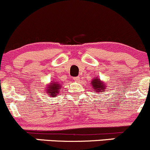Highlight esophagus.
<instances>
[{
    "instance_id": "34e87169",
    "label": "esophagus",
    "mask_w": 150,
    "mask_h": 150,
    "mask_svg": "<svg viewBox=\"0 0 150 150\" xmlns=\"http://www.w3.org/2000/svg\"><path fill=\"white\" fill-rule=\"evenodd\" d=\"M74 80L75 81H79L80 80V78L79 76H76V77H74Z\"/></svg>"
}]
</instances>
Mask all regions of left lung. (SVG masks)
I'll use <instances>...</instances> for the list:
<instances>
[{
  "instance_id": "obj_1",
  "label": "left lung",
  "mask_w": 150,
  "mask_h": 150,
  "mask_svg": "<svg viewBox=\"0 0 150 150\" xmlns=\"http://www.w3.org/2000/svg\"><path fill=\"white\" fill-rule=\"evenodd\" d=\"M92 88L94 89L96 92H100V93H103L106 91V84H103V81H100L98 78L96 79L93 80L91 81Z\"/></svg>"
}]
</instances>
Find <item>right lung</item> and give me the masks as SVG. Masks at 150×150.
Masks as SVG:
<instances>
[{"label":"right lung","instance_id":"obj_1","mask_svg":"<svg viewBox=\"0 0 150 150\" xmlns=\"http://www.w3.org/2000/svg\"><path fill=\"white\" fill-rule=\"evenodd\" d=\"M62 84H60L57 81H52L51 84L47 87L46 90V93H47L48 96H52V97H56L59 93V89L61 88Z\"/></svg>","mask_w":150,"mask_h":150}]
</instances>
